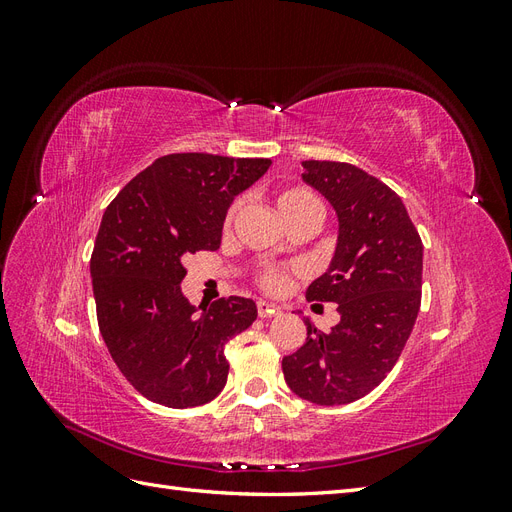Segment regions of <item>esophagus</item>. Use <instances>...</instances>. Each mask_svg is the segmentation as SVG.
I'll use <instances>...</instances> for the list:
<instances>
[{
    "mask_svg": "<svg viewBox=\"0 0 512 512\" xmlns=\"http://www.w3.org/2000/svg\"><path fill=\"white\" fill-rule=\"evenodd\" d=\"M256 309H258V316L260 318H271L275 314H280V307L273 305V303H267V301H258Z\"/></svg>",
    "mask_w": 512,
    "mask_h": 512,
    "instance_id": "obj_1",
    "label": "esophagus"
}]
</instances>
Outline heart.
Wrapping results in <instances>:
<instances>
[{"mask_svg": "<svg viewBox=\"0 0 512 512\" xmlns=\"http://www.w3.org/2000/svg\"><path fill=\"white\" fill-rule=\"evenodd\" d=\"M275 205H277V211H280V215L284 218V222L288 218H292V215H297L301 211H307V209H314V211H320V200L309 192L305 188H286V190H280L275 196ZM237 203L232 205L228 209V215H226V222H230L232 218H235V211H237ZM256 282L258 286L269 292V294H284L288 288H290V273L280 269V267H262L256 275Z\"/></svg>", "mask_w": 512, "mask_h": 512, "instance_id": "obj_1", "label": "heart"}]
</instances>
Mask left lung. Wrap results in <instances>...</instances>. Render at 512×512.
I'll use <instances>...</instances> for the list:
<instances>
[{
	"label": "left lung",
	"mask_w": 512,
	"mask_h": 512,
	"mask_svg": "<svg viewBox=\"0 0 512 512\" xmlns=\"http://www.w3.org/2000/svg\"><path fill=\"white\" fill-rule=\"evenodd\" d=\"M303 168L339 218L331 267L305 297L337 303L342 320L327 333L305 320V344L282 369L294 395L344 406L374 391L404 352L421 309L423 241L401 198L359 166L307 160Z\"/></svg>",
	"instance_id": "8db88e82"
}]
</instances>
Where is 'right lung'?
Here are the masks:
<instances>
[{
  "label": "right lung",
  "mask_w": 512,
  "mask_h": 512,
  "mask_svg": "<svg viewBox=\"0 0 512 512\" xmlns=\"http://www.w3.org/2000/svg\"><path fill=\"white\" fill-rule=\"evenodd\" d=\"M269 166V158L170 153L106 207L89 265L98 327L149 401L196 408L224 389V346L256 320V303L228 297L196 314L181 292L183 260L218 250L230 203Z\"/></svg>",
  "instance_id": "add662e5"
}]
</instances>
